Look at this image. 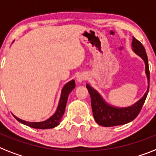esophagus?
<instances>
[{"mask_svg": "<svg viewBox=\"0 0 156 156\" xmlns=\"http://www.w3.org/2000/svg\"><path fill=\"white\" fill-rule=\"evenodd\" d=\"M87 79V76L86 75L85 73H80L79 75L77 76L76 80L78 82H82L83 80H86Z\"/></svg>", "mask_w": 156, "mask_h": 156, "instance_id": "1", "label": "esophagus"}]
</instances>
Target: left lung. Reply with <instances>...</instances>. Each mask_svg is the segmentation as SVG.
Returning a JSON list of instances; mask_svg holds the SVG:
<instances>
[{
	"label": "left lung",
	"instance_id": "left-lung-1",
	"mask_svg": "<svg viewBox=\"0 0 156 156\" xmlns=\"http://www.w3.org/2000/svg\"><path fill=\"white\" fill-rule=\"evenodd\" d=\"M132 47L133 48L132 50L134 52L142 58L145 63V73L148 82L147 90L142 98L132 106L126 107V108H117L107 104L96 90L94 89L89 84H86L87 91L91 96V104H92L94 119L99 125L103 127H113V126L123 125L129 123L136 119L144 104L149 91L150 73H149L148 59L144 47L135 37H133L132 39Z\"/></svg>",
	"mask_w": 156,
	"mask_h": 156
}]
</instances>
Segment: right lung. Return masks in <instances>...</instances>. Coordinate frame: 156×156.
Wrapping results in <instances>:
<instances>
[{
  "instance_id": "right-lung-1",
  "label": "right lung",
  "mask_w": 156,
  "mask_h": 156,
  "mask_svg": "<svg viewBox=\"0 0 156 156\" xmlns=\"http://www.w3.org/2000/svg\"><path fill=\"white\" fill-rule=\"evenodd\" d=\"M76 87L75 80L69 81L63 87L62 91H61V95H60V101L58 104L57 109H56V112L54 113L52 116L50 117L49 119H46L44 121L42 122H28L24 121L22 119H19L16 116L13 115V116L16 118V120L23 123L24 125L29 126L33 128H37V129H49V128H53L60 124V122L62 119L63 115H64L65 108H66V104L68 101V97L69 95L73 89H74Z\"/></svg>"
}]
</instances>
